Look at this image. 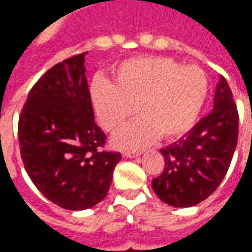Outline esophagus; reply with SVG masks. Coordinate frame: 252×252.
I'll return each mask as SVG.
<instances>
[{
  "instance_id": "34e87169",
  "label": "esophagus",
  "mask_w": 252,
  "mask_h": 252,
  "mask_svg": "<svg viewBox=\"0 0 252 252\" xmlns=\"http://www.w3.org/2000/svg\"><path fill=\"white\" fill-rule=\"evenodd\" d=\"M123 155H124V158H137V157H140V153H128V151H126V153H123Z\"/></svg>"
}]
</instances>
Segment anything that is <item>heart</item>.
<instances>
[{
	"instance_id": "1",
	"label": "heart",
	"mask_w": 252,
	"mask_h": 252,
	"mask_svg": "<svg viewBox=\"0 0 252 252\" xmlns=\"http://www.w3.org/2000/svg\"><path fill=\"white\" fill-rule=\"evenodd\" d=\"M208 78L198 66L173 59L140 57L116 67L115 83L95 78L90 88L94 110L108 131L119 129L136 113L143 116L113 137L121 150H139L159 135L173 139L193 128L208 95Z\"/></svg>"
}]
</instances>
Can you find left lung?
<instances>
[{"mask_svg":"<svg viewBox=\"0 0 252 252\" xmlns=\"http://www.w3.org/2000/svg\"><path fill=\"white\" fill-rule=\"evenodd\" d=\"M238 128L231 89L220 77L213 110L178 142L160 150L164 170L151 182L155 194L175 208L197 205L208 198L227 174L238 143Z\"/></svg>","mask_w":252,"mask_h":252,"instance_id":"8db88e82","label":"left lung"}]
</instances>
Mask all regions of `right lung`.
I'll use <instances>...</instances> for the list:
<instances>
[{
	"instance_id": "obj_1",
	"label": "right lung",
	"mask_w": 252,
	"mask_h": 252,
	"mask_svg": "<svg viewBox=\"0 0 252 252\" xmlns=\"http://www.w3.org/2000/svg\"><path fill=\"white\" fill-rule=\"evenodd\" d=\"M86 52L51 67L35 83L19 119L21 159L46 198L68 211L97 205L109 190L121 154L101 151L85 75Z\"/></svg>"
}]
</instances>
